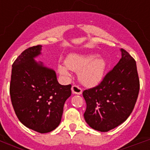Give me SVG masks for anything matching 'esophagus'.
<instances>
[{
    "label": "esophagus",
    "mask_w": 150,
    "mask_h": 150,
    "mask_svg": "<svg viewBox=\"0 0 150 150\" xmlns=\"http://www.w3.org/2000/svg\"><path fill=\"white\" fill-rule=\"evenodd\" d=\"M71 90H72L73 93L76 94V95H81L82 92H83L82 88H79L78 86H76V85L73 86L72 88H71Z\"/></svg>",
    "instance_id": "esophagus-1"
}]
</instances>
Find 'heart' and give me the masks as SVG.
<instances>
[{
  "instance_id": "b5f03b06",
  "label": "heart",
  "mask_w": 150,
  "mask_h": 150,
  "mask_svg": "<svg viewBox=\"0 0 150 150\" xmlns=\"http://www.w3.org/2000/svg\"><path fill=\"white\" fill-rule=\"evenodd\" d=\"M107 68L105 59L95 54H71L66 59V65L59 64L58 71L64 77L71 76L70 71L78 73V79L83 85L95 86L104 78Z\"/></svg>"
}]
</instances>
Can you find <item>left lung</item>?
Segmentation results:
<instances>
[{
  "mask_svg": "<svg viewBox=\"0 0 150 150\" xmlns=\"http://www.w3.org/2000/svg\"><path fill=\"white\" fill-rule=\"evenodd\" d=\"M122 58L101 83L85 90L86 102L84 118L87 124L98 132H107L124 122L133 111L140 90L134 59L121 49Z\"/></svg>",
  "mask_w": 150,
  "mask_h": 150,
  "instance_id": "obj_1",
  "label": "left lung"
}]
</instances>
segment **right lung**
Segmentation results:
<instances>
[{
    "label": "right lung",
    "instance_id": "right-lung-1",
    "mask_svg": "<svg viewBox=\"0 0 150 150\" xmlns=\"http://www.w3.org/2000/svg\"><path fill=\"white\" fill-rule=\"evenodd\" d=\"M42 46L28 48L12 66L10 94L18 120L39 133H48L59 126L71 85L62 86L55 71L38 62Z\"/></svg>",
    "mask_w": 150,
    "mask_h": 150
}]
</instances>
